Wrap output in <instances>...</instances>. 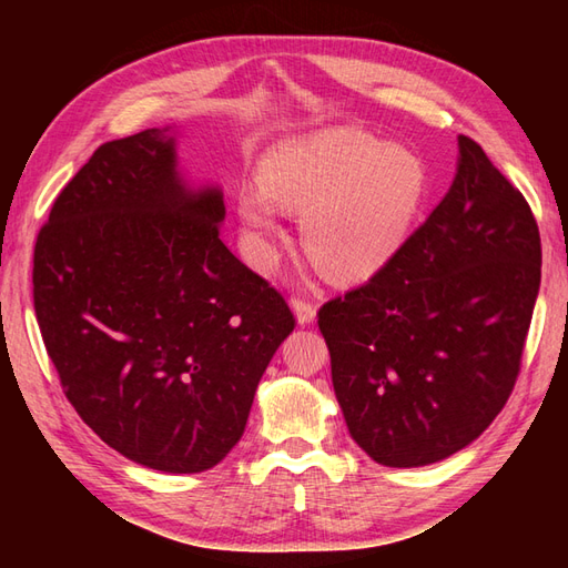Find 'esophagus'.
I'll list each match as a JSON object with an SVG mask.
<instances>
[{"instance_id":"esophagus-1","label":"esophagus","mask_w":568,"mask_h":568,"mask_svg":"<svg viewBox=\"0 0 568 568\" xmlns=\"http://www.w3.org/2000/svg\"><path fill=\"white\" fill-rule=\"evenodd\" d=\"M293 310H295V317H297L300 324H310L317 315V307L307 295H295L293 297Z\"/></svg>"}]
</instances>
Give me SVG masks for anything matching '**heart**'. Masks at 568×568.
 <instances>
[{
    "instance_id": "obj_1",
    "label": "heart",
    "mask_w": 568,
    "mask_h": 568,
    "mask_svg": "<svg viewBox=\"0 0 568 568\" xmlns=\"http://www.w3.org/2000/svg\"><path fill=\"white\" fill-rule=\"evenodd\" d=\"M263 187H246L239 212L253 229L251 256L271 263L277 204L303 212L312 256L334 277H364L403 246L427 192L415 153L358 129L287 139L265 155Z\"/></svg>"
}]
</instances>
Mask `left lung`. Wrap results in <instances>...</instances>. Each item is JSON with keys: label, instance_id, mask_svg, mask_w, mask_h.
Returning a JSON list of instances; mask_svg holds the SVG:
<instances>
[{"label": "left lung", "instance_id": "8db88e82", "mask_svg": "<svg viewBox=\"0 0 568 568\" xmlns=\"http://www.w3.org/2000/svg\"><path fill=\"white\" fill-rule=\"evenodd\" d=\"M381 271L317 312L348 434L373 462L427 466L508 403L532 322L541 241L525 195L474 139Z\"/></svg>", "mask_w": 568, "mask_h": 568}]
</instances>
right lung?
<instances>
[{"label":"right lung","instance_id":"1","mask_svg":"<svg viewBox=\"0 0 568 568\" xmlns=\"http://www.w3.org/2000/svg\"><path fill=\"white\" fill-rule=\"evenodd\" d=\"M165 131L102 143L60 190L33 310L84 425L141 466L200 474L241 439L295 315L226 248L222 192L185 187Z\"/></svg>","mask_w":568,"mask_h":568}]
</instances>
